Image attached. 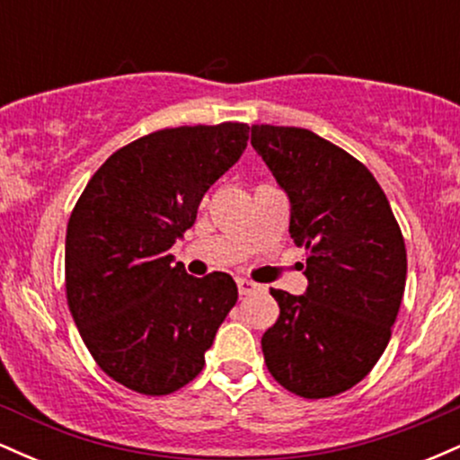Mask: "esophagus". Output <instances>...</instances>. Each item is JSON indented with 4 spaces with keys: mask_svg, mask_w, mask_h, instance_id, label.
Instances as JSON below:
<instances>
[{
    "mask_svg": "<svg viewBox=\"0 0 460 460\" xmlns=\"http://www.w3.org/2000/svg\"><path fill=\"white\" fill-rule=\"evenodd\" d=\"M257 289V283L248 281V279H237V292L240 296H246V294H252Z\"/></svg>",
    "mask_w": 460,
    "mask_h": 460,
    "instance_id": "1",
    "label": "esophagus"
}]
</instances>
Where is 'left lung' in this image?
<instances>
[{
  "mask_svg": "<svg viewBox=\"0 0 460 460\" xmlns=\"http://www.w3.org/2000/svg\"><path fill=\"white\" fill-rule=\"evenodd\" d=\"M251 145L288 192L289 234L307 255L303 296L270 289L279 318L261 337L268 372L300 398L344 394L392 340L406 283L402 231L372 172L314 131L252 125Z\"/></svg>",
  "mask_w": 460,
  "mask_h": 460,
  "instance_id": "8db88e82",
  "label": "left lung"
}]
</instances>
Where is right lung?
<instances>
[{
    "label": "right lung",
    "instance_id": "add662e5",
    "mask_svg": "<svg viewBox=\"0 0 460 460\" xmlns=\"http://www.w3.org/2000/svg\"><path fill=\"white\" fill-rule=\"evenodd\" d=\"M246 123L153 131L102 164L66 226V303L97 366L145 395L186 387L237 300L226 272L190 277L171 246L240 160Z\"/></svg>",
    "mask_w": 460,
    "mask_h": 460
}]
</instances>
